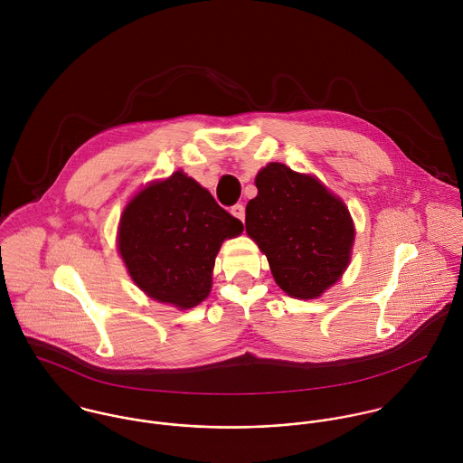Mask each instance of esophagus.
<instances>
[{
  "mask_svg": "<svg viewBox=\"0 0 463 463\" xmlns=\"http://www.w3.org/2000/svg\"><path fill=\"white\" fill-rule=\"evenodd\" d=\"M232 215H235L237 219H241L244 222V217H246V210H244V204H233L232 206Z\"/></svg>",
  "mask_w": 463,
  "mask_h": 463,
  "instance_id": "obj_1",
  "label": "esophagus"
}]
</instances>
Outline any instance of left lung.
<instances>
[{"instance_id":"8db88e82","label":"left lung","mask_w":463,"mask_h":463,"mask_svg":"<svg viewBox=\"0 0 463 463\" xmlns=\"http://www.w3.org/2000/svg\"><path fill=\"white\" fill-rule=\"evenodd\" d=\"M246 206V232L259 244L281 290L299 299L321 296L351 257L354 228L345 204L319 180L269 164Z\"/></svg>"}]
</instances>
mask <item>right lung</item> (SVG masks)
Returning a JSON list of instances; mask_svg holds the SVG:
<instances>
[{"mask_svg":"<svg viewBox=\"0 0 463 463\" xmlns=\"http://www.w3.org/2000/svg\"><path fill=\"white\" fill-rule=\"evenodd\" d=\"M242 222L182 171L151 184L125 208L119 251L133 281L153 299L193 308L210 292L215 255Z\"/></svg>","mask_w":463,"mask_h":463,"instance_id":"add662e5","label":"right lung"}]
</instances>
